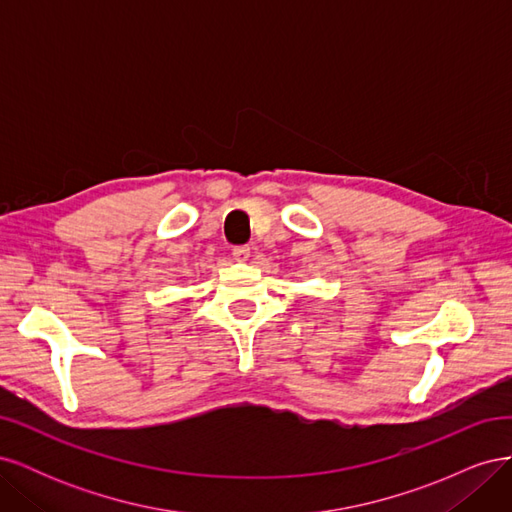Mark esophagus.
<instances>
[{"mask_svg":"<svg viewBox=\"0 0 512 512\" xmlns=\"http://www.w3.org/2000/svg\"><path fill=\"white\" fill-rule=\"evenodd\" d=\"M232 256H235L237 262H247V260H250V247H247V245H237L235 250H232Z\"/></svg>","mask_w":512,"mask_h":512,"instance_id":"obj_1","label":"esophagus"}]
</instances>
